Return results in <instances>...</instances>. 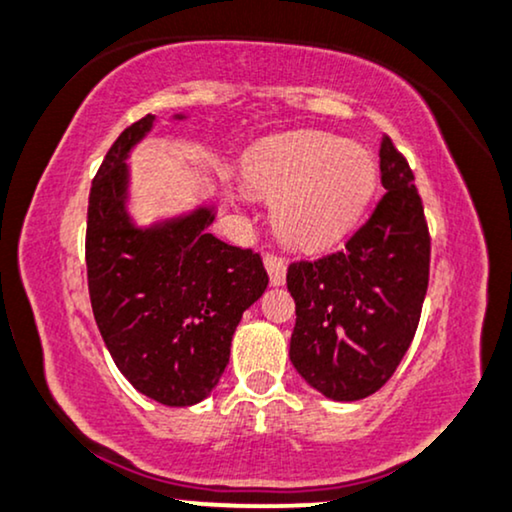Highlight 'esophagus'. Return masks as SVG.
Returning a JSON list of instances; mask_svg holds the SVG:
<instances>
[{
	"instance_id": "34e87169",
	"label": "esophagus",
	"mask_w": 512,
	"mask_h": 512,
	"mask_svg": "<svg viewBox=\"0 0 512 512\" xmlns=\"http://www.w3.org/2000/svg\"><path fill=\"white\" fill-rule=\"evenodd\" d=\"M264 267L269 271V281L271 286H283L286 283V262L276 255H267L264 257Z\"/></svg>"
}]
</instances>
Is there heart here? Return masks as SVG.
Wrapping results in <instances>:
<instances>
[{"mask_svg":"<svg viewBox=\"0 0 512 512\" xmlns=\"http://www.w3.org/2000/svg\"><path fill=\"white\" fill-rule=\"evenodd\" d=\"M241 177L260 196L276 198L271 222L297 250L342 241L371 203L378 165L371 151L333 134L300 129L252 146Z\"/></svg>","mask_w":512,"mask_h":512,"instance_id":"b5f03b06","label":"heart"}]
</instances>
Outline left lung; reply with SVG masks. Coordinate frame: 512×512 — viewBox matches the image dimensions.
Returning <instances> with one entry per match:
<instances>
[{
	"label": "left lung",
	"mask_w": 512,
	"mask_h": 512,
	"mask_svg": "<svg viewBox=\"0 0 512 512\" xmlns=\"http://www.w3.org/2000/svg\"><path fill=\"white\" fill-rule=\"evenodd\" d=\"M387 191L345 250L288 267L295 300L290 361L333 401L378 392L416 335L428 293L430 236L416 181L390 137L380 141Z\"/></svg>",
	"instance_id": "obj_1"
}]
</instances>
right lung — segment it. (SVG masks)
Wrapping results in <instances>:
<instances>
[{"label":"right lung","mask_w":512,"mask_h":512,"mask_svg":"<svg viewBox=\"0 0 512 512\" xmlns=\"http://www.w3.org/2000/svg\"><path fill=\"white\" fill-rule=\"evenodd\" d=\"M153 122L146 115L127 127L92 181L89 297L101 338L134 390L165 406H193L215 390L236 326L269 276L257 252L208 234L215 203L148 226L134 222L127 160Z\"/></svg>","instance_id":"1"}]
</instances>
